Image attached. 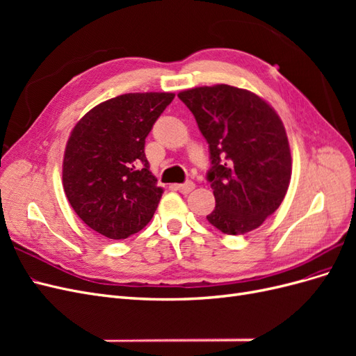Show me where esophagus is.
Instances as JSON below:
<instances>
[{
    "label": "esophagus",
    "mask_w": 356,
    "mask_h": 356,
    "mask_svg": "<svg viewBox=\"0 0 356 356\" xmlns=\"http://www.w3.org/2000/svg\"><path fill=\"white\" fill-rule=\"evenodd\" d=\"M175 188L186 195V193H190L193 188H195V184H193L191 181H187V182H184V184H175Z\"/></svg>",
    "instance_id": "obj_1"
}]
</instances>
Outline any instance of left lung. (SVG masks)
<instances>
[{"instance_id":"8db88e82","label":"left lung","mask_w":356,"mask_h":356,"mask_svg":"<svg viewBox=\"0 0 356 356\" xmlns=\"http://www.w3.org/2000/svg\"><path fill=\"white\" fill-rule=\"evenodd\" d=\"M209 144L208 181L215 209L208 221L225 234H245L282 203L291 152L276 111L255 93L229 84L178 93Z\"/></svg>"}]
</instances>
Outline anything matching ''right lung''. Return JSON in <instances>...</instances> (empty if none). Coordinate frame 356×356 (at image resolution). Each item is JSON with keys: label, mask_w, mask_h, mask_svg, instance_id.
I'll list each match as a JSON object with an SVG mask.
<instances>
[{"label": "right lung", "mask_w": 356, "mask_h": 356, "mask_svg": "<svg viewBox=\"0 0 356 356\" xmlns=\"http://www.w3.org/2000/svg\"><path fill=\"white\" fill-rule=\"evenodd\" d=\"M174 93H126L96 105L72 129L63 156L67 199L84 224L126 239L152 221L163 188L149 172L145 138Z\"/></svg>", "instance_id": "1"}]
</instances>
